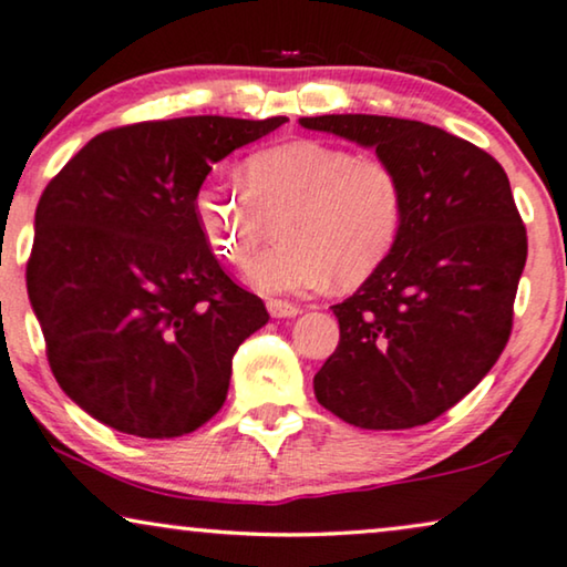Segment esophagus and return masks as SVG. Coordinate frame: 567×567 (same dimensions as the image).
Listing matches in <instances>:
<instances>
[{
	"label": "esophagus",
	"mask_w": 567,
	"mask_h": 567,
	"mask_svg": "<svg viewBox=\"0 0 567 567\" xmlns=\"http://www.w3.org/2000/svg\"><path fill=\"white\" fill-rule=\"evenodd\" d=\"M267 311L271 319H292L300 313V306L288 303V300H267Z\"/></svg>",
	"instance_id": "esophagus-1"
}]
</instances>
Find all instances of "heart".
<instances>
[{"mask_svg":"<svg viewBox=\"0 0 567 567\" xmlns=\"http://www.w3.org/2000/svg\"><path fill=\"white\" fill-rule=\"evenodd\" d=\"M244 186L205 178L194 215L209 248L244 264L269 223L279 244L248 264L246 277L267 296H303L368 279L394 251L404 225L396 171L373 155L321 140H292L259 150L244 163Z\"/></svg>","mask_w":567,"mask_h":567,"instance_id":"b5f03b06","label":"heart"}]
</instances>
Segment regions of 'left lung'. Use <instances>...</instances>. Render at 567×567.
Listing matches in <instances>:
<instances>
[{"instance_id":"obj_1","label":"left lung","mask_w":567,"mask_h":567,"mask_svg":"<svg viewBox=\"0 0 567 567\" xmlns=\"http://www.w3.org/2000/svg\"><path fill=\"white\" fill-rule=\"evenodd\" d=\"M300 124L373 147L404 188L394 251L331 306L339 344L316 373V399L354 427L425 425L508 344L526 264L508 176L485 150L422 121L331 113Z\"/></svg>"}]
</instances>
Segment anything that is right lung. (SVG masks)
<instances>
[{
	"label": "right lung",
	"instance_id": "add662e5",
	"mask_svg": "<svg viewBox=\"0 0 567 567\" xmlns=\"http://www.w3.org/2000/svg\"><path fill=\"white\" fill-rule=\"evenodd\" d=\"M285 121L118 126L43 188L28 298L51 373L90 417L126 435L178 437L220 412L233 354L269 313L215 259L194 194L213 163Z\"/></svg>",
	"mask_w": 567,
	"mask_h": 567
}]
</instances>
